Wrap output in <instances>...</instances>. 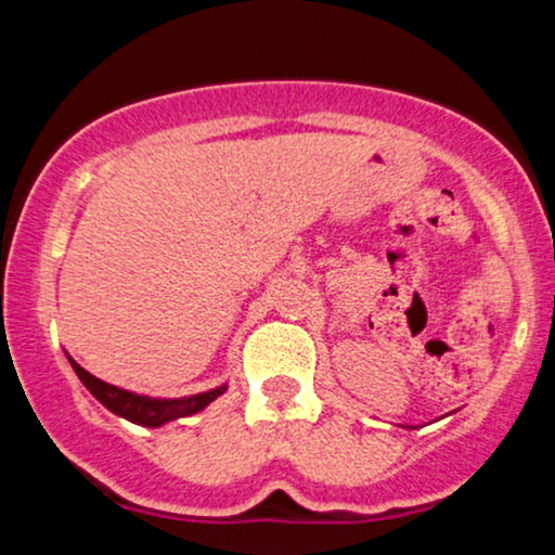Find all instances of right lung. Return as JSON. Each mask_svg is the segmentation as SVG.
<instances>
[{
    "label": "right lung",
    "instance_id": "1",
    "mask_svg": "<svg viewBox=\"0 0 555 555\" xmlns=\"http://www.w3.org/2000/svg\"><path fill=\"white\" fill-rule=\"evenodd\" d=\"M69 365H73V371L78 373L82 386H86L88 391H91L93 397L106 406V410H112L114 415L130 420V423L135 425H145V428H158V425L171 423V420L177 417L195 415V412H201L203 406H208L216 397H221V393L227 391V386H219V388H211V391H203V393H195V397H184V399H151L95 378V375L88 373L86 367H80L73 358H69Z\"/></svg>",
    "mask_w": 555,
    "mask_h": 555
}]
</instances>
